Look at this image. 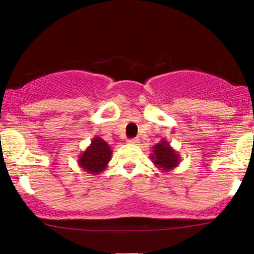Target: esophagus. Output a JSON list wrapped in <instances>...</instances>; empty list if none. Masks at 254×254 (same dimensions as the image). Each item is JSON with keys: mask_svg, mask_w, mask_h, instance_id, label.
Returning <instances> with one entry per match:
<instances>
[{"mask_svg": "<svg viewBox=\"0 0 254 254\" xmlns=\"http://www.w3.org/2000/svg\"><path fill=\"white\" fill-rule=\"evenodd\" d=\"M127 142L131 143V145H137V143H138V138H137V137L129 138V140H127Z\"/></svg>", "mask_w": 254, "mask_h": 254, "instance_id": "1", "label": "esophagus"}]
</instances>
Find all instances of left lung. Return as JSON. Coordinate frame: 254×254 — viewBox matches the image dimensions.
Instances as JSON below:
<instances>
[{"label": "left lung", "instance_id": "8db88e82", "mask_svg": "<svg viewBox=\"0 0 254 254\" xmlns=\"http://www.w3.org/2000/svg\"><path fill=\"white\" fill-rule=\"evenodd\" d=\"M152 162L156 164L157 168L161 169V172H169L178 167L180 157L176 152L170 147L168 141L164 138L159 143H157L153 147V153L151 154Z\"/></svg>", "mask_w": 254, "mask_h": 254}]
</instances>
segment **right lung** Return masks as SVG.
Returning a JSON list of instances; mask_svg holds the SVG:
<instances>
[{"label":"right lung","instance_id":"obj_1","mask_svg":"<svg viewBox=\"0 0 254 254\" xmlns=\"http://www.w3.org/2000/svg\"><path fill=\"white\" fill-rule=\"evenodd\" d=\"M112 149L108 143L101 137H93L91 145L89 146L78 159V164L89 174H100L107 168L111 161Z\"/></svg>","mask_w":254,"mask_h":254}]
</instances>
